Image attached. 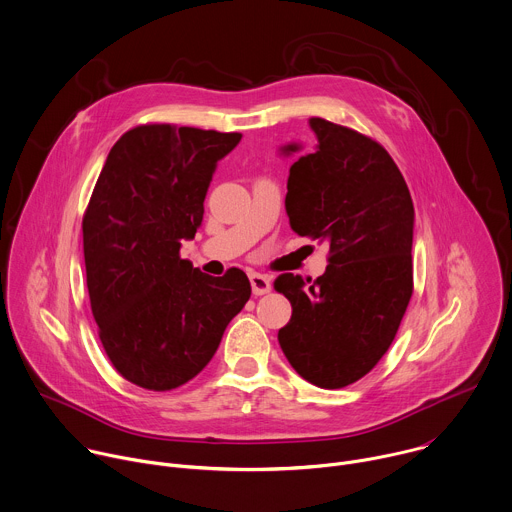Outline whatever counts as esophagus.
<instances>
[{
    "instance_id": "esophagus-1",
    "label": "esophagus",
    "mask_w": 512,
    "mask_h": 512,
    "mask_svg": "<svg viewBox=\"0 0 512 512\" xmlns=\"http://www.w3.org/2000/svg\"><path fill=\"white\" fill-rule=\"evenodd\" d=\"M250 284H252V292H254L256 296H262V294L270 292V288H272L270 278L264 276V274H258V272H252V274H250Z\"/></svg>"
}]
</instances>
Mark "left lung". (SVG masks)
<instances>
[{
    "instance_id": "left-lung-1",
    "label": "left lung",
    "mask_w": 512,
    "mask_h": 512,
    "mask_svg": "<svg viewBox=\"0 0 512 512\" xmlns=\"http://www.w3.org/2000/svg\"><path fill=\"white\" fill-rule=\"evenodd\" d=\"M312 144L278 152L290 166L286 212L300 236L330 250L314 282L282 274L274 288L292 304L278 342L292 368L320 388H342L392 344L412 296L414 206L408 186L370 138L312 118Z\"/></svg>"
}]
</instances>
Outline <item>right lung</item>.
I'll list each match as a JSON object with an SVG mask.
<instances>
[{"mask_svg": "<svg viewBox=\"0 0 512 512\" xmlns=\"http://www.w3.org/2000/svg\"><path fill=\"white\" fill-rule=\"evenodd\" d=\"M240 140L138 126L114 144L96 182L82 222L92 314L116 370L142 388L172 390L202 372L252 294L242 270L214 278L180 258L218 162Z\"/></svg>", "mask_w": 512, "mask_h": 512, "instance_id": "obj_1", "label": "right lung"}]
</instances>
